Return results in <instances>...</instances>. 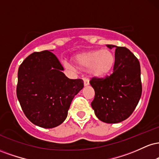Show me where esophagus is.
<instances>
[{
	"label": "esophagus",
	"mask_w": 159,
	"mask_h": 159,
	"mask_svg": "<svg viewBox=\"0 0 159 159\" xmlns=\"http://www.w3.org/2000/svg\"><path fill=\"white\" fill-rule=\"evenodd\" d=\"M83 80H84V85L85 87L86 86H88L89 84H90V82H89V80L87 79V78H84Z\"/></svg>",
	"instance_id": "esophagus-1"
}]
</instances>
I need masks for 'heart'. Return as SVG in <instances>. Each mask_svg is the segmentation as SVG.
<instances>
[{
	"mask_svg": "<svg viewBox=\"0 0 159 159\" xmlns=\"http://www.w3.org/2000/svg\"><path fill=\"white\" fill-rule=\"evenodd\" d=\"M75 66L80 70H87L93 78H102L110 73L115 63V57L107 49L89 51L79 53L72 58ZM67 69L75 71L76 68L69 63H65Z\"/></svg>",
	"mask_w": 159,
	"mask_h": 159,
	"instance_id": "1",
	"label": "heart"
}]
</instances>
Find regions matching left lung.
I'll return each instance as SVG.
<instances>
[{"mask_svg":"<svg viewBox=\"0 0 159 159\" xmlns=\"http://www.w3.org/2000/svg\"><path fill=\"white\" fill-rule=\"evenodd\" d=\"M116 48L114 72L105 78H93L95 90L91 103L98 119L106 123H118L126 120L139 102L142 93L140 66L138 58L125 47Z\"/></svg>","mask_w":159,"mask_h":159,"instance_id":"8db88e82","label":"left lung"}]
</instances>
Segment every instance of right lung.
Here are the masks:
<instances>
[{"label": "right lung", "instance_id": "obj_1", "mask_svg": "<svg viewBox=\"0 0 159 159\" xmlns=\"http://www.w3.org/2000/svg\"><path fill=\"white\" fill-rule=\"evenodd\" d=\"M49 51L34 52L20 65L16 94L23 112L34 125L52 129L63 123L81 79H69Z\"/></svg>", "mask_w": 159, "mask_h": 159}]
</instances>
